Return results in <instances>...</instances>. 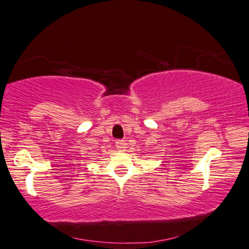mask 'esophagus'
Returning a JSON list of instances; mask_svg holds the SVG:
<instances>
[{
    "instance_id": "1",
    "label": "esophagus",
    "mask_w": 249,
    "mask_h": 249,
    "mask_svg": "<svg viewBox=\"0 0 249 249\" xmlns=\"http://www.w3.org/2000/svg\"><path fill=\"white\" fill-rule=\"evenodd\" d=\"M126 141L125 140H116V148L118 149V150H124L125 148H126Z\"/></svg>"
}]
</instances>
